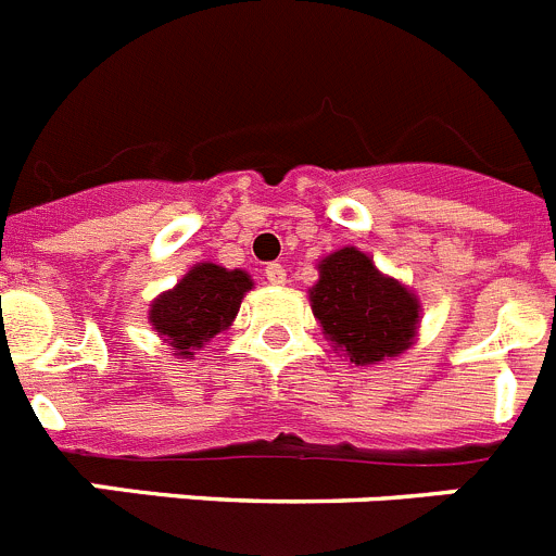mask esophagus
<instances>
[{"label": "esophagus", "mask_w": 556, "mask_h": 556, "mask_svg": "<svg viewBox=\"0 0 556 556\" xmlns=\"http://www.w3.org/2000/svg\"><path fill=\"white\" fill-rule=\"evenodd\" d=\"M264 273H267V281L273 283V287H283V283H287V269H283L281 264H267Z\"/></svg>", "instance_id": "34e87169"}]
</instances>
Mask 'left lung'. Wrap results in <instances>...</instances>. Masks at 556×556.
<instances>
[{
	"instance_id": "8db88e82",
	"label": "left lung",
	"mask_w": 556,
	"mask_h": 556,
	"mask_svg": "<svg viewBox=\"0 0 556 556\" xmlns=\"http://www.w3.org/2000/svg\"><path fill=\"white\" fill-rule=\"evenodd\" d=\"M317 283L308 289L314 320L356 367L395 358L417 342L420 298L406 283L381 273L365 250L339 248L317 264Z\"/></svg>"
}]
</instances>
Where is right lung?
<instances>
[{"mask_svg":"<svg viewBox=\"0 0 556 556\" xmlns=\"http://www.w3.org/2000/svg\"><path fill=\"white\" fill-rule=\"evenodd\" d=\"M253 278L244 269L200 262L150 303V326L169 345L172 356L194 358L217 333L233 326Z\"/></svg>","mask_w":556,"mask_h":556,"instance_id":"1","label":"right lung"}]
</instances>
